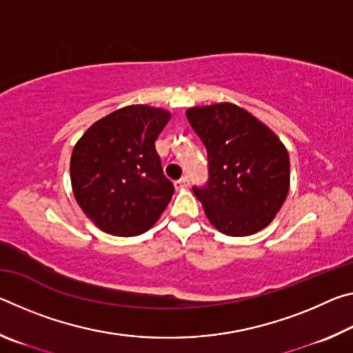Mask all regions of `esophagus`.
I'll return each instance as SVG.
<instances>
[{
	"label": "esophagus",
	"mask_w": 353,
	"mask_h": 353,
	"mask_svg": "<svg viewBox=\"0 0 353 353\" xmlns=\"http://www.w3.org/2000/svg\"><path fill=\"white\" fill-rule=\"evenodd\" d=\"M188 185H190V179H188V177H182V179H179V181H176V182H174V187H176V190L188 188Z\"/></svg>",
	"instance_id": "obj_1"
}]
</instances>
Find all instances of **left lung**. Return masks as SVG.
<instances>
[{"label":"left lung","mask_w":353,"mask_h":353,"mask_svg":"<svg viewBox=\"0 0 353 353\" xmlns=\"http://www.w3.org/2000/svg\"><path fill=\"white\" fill-rule=\"evenodd\" d=\"M191 128L204 143L208 181L193 187L221 234L248 236L265 229L290 190V155L272 130L230 103L191 107Z\"/></svg>","instance_id":"obj_1"}]
</instances>
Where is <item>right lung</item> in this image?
<instances>
[{"instance_id":"obj_1","label":"right lung","mask_w":353,"mask_h":353,"mask_svg":"<svg viewBox=\"0 0 353 353\" xmlns=\"http://www.w3.org/2000/svg\"><path fill=\"white\" fill-rule=\"evenodd\" d=\"M171 113L128 105L85 130L71 154L70 176L82 212L101 230L135 236L155 224L174 193L155 151Z\"/></svg>"}]
</instances>
